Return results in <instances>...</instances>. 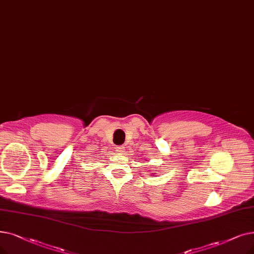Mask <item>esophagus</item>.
Listing matches in <instances>:
<instances>
[{"label": "esophagus", "instance_id": "esophagus-1", "mask_svg": "<svg viewBox=\"0 0 254 254\" xmlns=\"http://www.w3.org/2000/svg\"><path fill=\"white\" fill-rule=\"evenodd\" d=\"M125 148H126V147H124V146H117V147H116V152H117L118 154H123V153L125 152V150H126Z\"/></svg>", "mask_w": 254, "mask_h": 254}]
</instances>
